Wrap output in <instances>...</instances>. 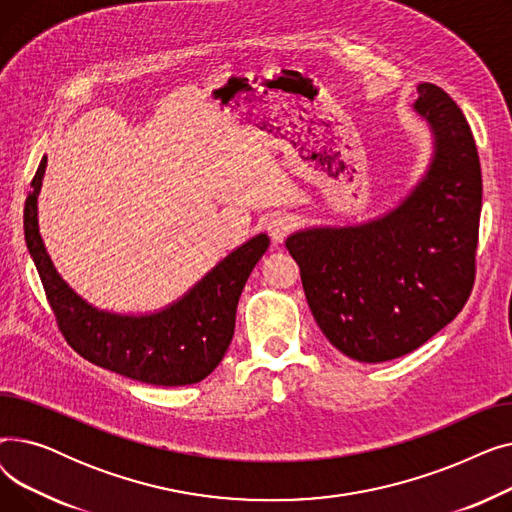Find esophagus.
<instances>
[{"mask_svg": "<svg viewBox=\"0 0 512 512\" xmlns=\"http://www.w3.org/2000/svg\"><path fill=\"white\" fill-rule=\"evenodd\" d=\"M292 228H294V220L288 213H274L270 215V220L265 222V230L272 236L276 245H280V242L292 232Z\"/></svg>", "mask_w": 512, "mask_h": 512, "instance_id": "obj_1", "label": "esophagus"}]
</instances>
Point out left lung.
I'll list each match as a JSON object with an SVG mask.
<instances>
[{
  "instance_id": "1",
  "label": "left lung",
  "mask_w": 512,
  "mask_h": 512,
  "mask_svg": "<svg viewBox=\"0 0 512 512\" xmlns=\"http://www.w3.org/2000/svg\"><path fill=\"white\" fill-rule=\"evenodd\" d=\"M434 155L413 191L380 218L286 238L309 309L361 363L409 355L461 313L475 280L481 168L471 128L446 91L417 87Z\"/></svg>"
}]
</instances>
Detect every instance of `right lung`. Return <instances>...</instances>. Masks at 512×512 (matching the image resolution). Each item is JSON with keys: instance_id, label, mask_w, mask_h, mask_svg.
<instances>
[{"instance_id": "1", "label": "right lung", "mask_w": 512, "mask_h": 512, "mask_svg": "<svg viewBox=\"0 0 512 512\" xmlns=\"http://www.w3.org/2000/svg\"><path fill=\"white\" fill-rule=\"evenodd\" d=\"M45 166L47 157L24 203V240L66 342L93 365L143 384L172 388L205 380L228 351L240 292L270 247V236L257 234L234 249L166 309L149 315L103 311L62 280L43 245L37 197Z\"/></svg>"}]
</instances>
